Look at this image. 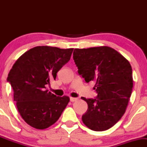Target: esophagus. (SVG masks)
<instances>
[{"instance_id": "esophagus-1", "label": "esophagus", "mask_w": 147, "mask_h": 147, "mask_svg": "<svg viewBox=\"0 0 147 147\" xmlns=\"http://www.w3.org/2000/svg\"><path fill=\"white\" fill-rule=\"evenodd\" d=\"M70 102H75V101H77V98H75V97H70Z\"/></svg>"}]
</instances>
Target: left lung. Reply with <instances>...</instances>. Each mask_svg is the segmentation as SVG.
Listing matches in <instances>:
<instances>
[{
  "label": "left lung",
  "mask_w": 147,
  "mask_h": 147,
  "mask_svg": "<svg viewBox=\"0 0 147 147\" xmlns=\"http://www.w3.org/2000/svg\"><path fill=\"white\" fill-rule=\"evenodd\" d=\"M73 59L78 73L95 83V99L82 97L88 110L82 121L95 131L109 129L125 113L133 88L132 68L121 54L108 46L75 49Z\"/></svg>",
  "instance_id": "1"
}]
</instances>
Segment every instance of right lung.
I'll list each match as a JSON object with an SVG mask.
<instances>
[{"instance_id": "1", "label": "right lung", "mask_w": 147, "mask_h": 147, "mask_svg": "<svg viewBox=\"0 0 147 147\" xmlns=\"http://www.w3.org/2000/svg\"><path fill=\"white\" fill-rule=\"evenodd\" d=\"M73 48L36 46L16 60L8 74L14 100L24 121L36 129L55 124L70 102L68 96L57 97L46 89L57 73L68 63Z\"/></svg>"}]
</instances>
